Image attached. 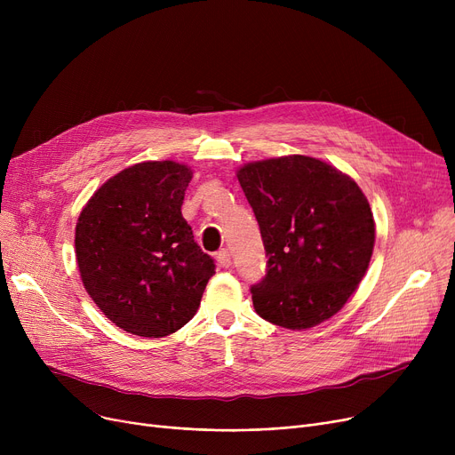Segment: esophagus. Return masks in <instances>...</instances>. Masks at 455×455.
<instances>
[{"instance_id": "34e87169", "label": "esophagus", "mask_w": 455, "mask_h": 455, "mask_svg": "<svg viewBox=\"0 0 455 455\" xmlns=\"http://www.w3.org/2000/svg\"><path fill=\"white\" fill-rule=\"evenodd\" d=\"M218 261H220L221 267H230V266H232V259H230L228 249H221V251L218 252Z\"/></svg>"}]
</instances>
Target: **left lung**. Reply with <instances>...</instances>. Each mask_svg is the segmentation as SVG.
Here are the masks:
<instances>
[{
  "instance_id": "obj_1",
  "label": "left lung",
  "mask_w": 455,
  "mask_h": 455,
  "mask_svg": "<svg viewBox=\"0 0 455 455\" xmlns=\"http://www.w3.org/2000/svg\"><path fill=\"white\" fill-rule=\"evenodd\" d=\"M267 254L252 285L256 314L306 330L336 315L369 269L374 218L347 173L319 158L290 155L237 170Z\"/></svg>"
}]
</instances>
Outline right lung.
Masks as SVG:
<instances>
[{
    "instance_id": "1",
    "label": "right lung",
    "mask_w": 455,
    "mask_h": 455,
    "mask_svg": "<svg viewBox=\"0 0 455 455\" xmlns=\"http://www.w3.org/2000/svg\"><path fill=\"white\" fill-rule=\"evenodd\" d=\"M188 165L140 162L110 177L81 210L76 258L84 290L116 326L164 338L197 314L213 259L182 218Z\"/></svg>"
}]
</instances>
